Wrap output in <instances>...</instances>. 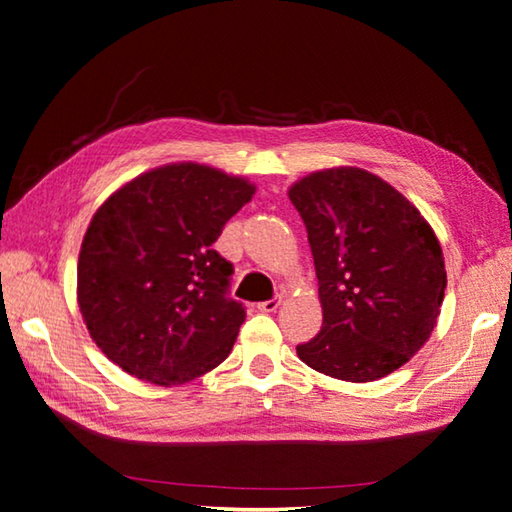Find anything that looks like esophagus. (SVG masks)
I'll return each instance as SVG.
<instances>
[{
    "instance_id": "obj_1",
    "label": "esophagus",
    "mask_w": 512,
    "mask_h": 512,
    "mask_svg": "<svg viewBox=\"0 0 512 512\" xmlns=\"http://www.w3.org/2000/svg\"><path fill=\"white\" fill-rule=\"evenodd\" d=\"M282 305V298H271V300H264L259 302L257 309L264 311V314H273V311H277V307Z\"/></svg>"
}]
</instances>
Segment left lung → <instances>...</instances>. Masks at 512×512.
<instances>
[{
  "mask_svg": "<svg viewBox=\"0 0 512 512\" xmlns=\"http://www.w3.org/2000/svg\"><path fill=\"white\" fill-rule=\"evenodd\" d=\"M314 255L323 327L298 357L327 377L375 381L402 368L436 327L443 248L409 198L359 167L314 171L289 187Z\"/></svg>",
  "mask_w": 512,
  "mask_h": 512,
  "instance_id": "left-lung-1",
  "label": "left lung"
}]
</instances>
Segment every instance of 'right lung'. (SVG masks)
I'll use <instances>...</instances> for the list:
<instances>
[{
  "instance_id": "obj_1",
  "label": "right lung",
  "mask_w": 512,
  "mask_h": 512,
  "mask_svg": "<svg viewBox=\"0 0 512 512\" xmlns=\"http://www.w3.org/2000/svg\"><path fill=\"white\" fill-rule=\"evenodd\" d=\"M253 194L246 178L173 162L103 201L81 244L76 300L112 363L180 386L225 361L246 311L225 298L232 264L212 244Z\"/></svg>"
}]
</instances>
